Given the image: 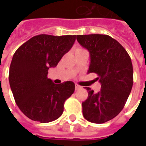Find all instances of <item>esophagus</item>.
I'll return each mask as SVG.
<instances>
[{"label":"esophagus","instance_id":"34e87169","mask_svg":"<svg viewBox=\"0 0 146 146\" xmlns=\"http://www.w3.org/2000/svg\"><path fill=\"white\" fill-rule=\"evenodd\" d=\"M80 88H81V86H80L79 84H76V90H79Z\"/></svg>","mask_w":146,"mask_h":146}]
</instances>
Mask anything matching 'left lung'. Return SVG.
I'll return each mask as SVG.
<instances>
[{"label": "left lung", "instance_id": "8db88e82", "mask_svg": "<svg viewBox=\"0 0 146 146\" xmlns=\"http://www.w3.org/2000/svg\"><path fill=\"white\" fill-rule=\"evenodd\" d=\"M77 41L90 54L88 74L96 73L102 88H90L82 103L83 115L89 122L103 123L114 119L124 107L133 84V68L128 53L116 40L107 35H78Z\"/></svg>", "mask_w": 146, "mask_h": 146}]
</instances>
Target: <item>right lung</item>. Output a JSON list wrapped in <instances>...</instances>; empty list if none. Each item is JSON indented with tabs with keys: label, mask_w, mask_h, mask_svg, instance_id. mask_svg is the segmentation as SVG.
Instances as JSON below:
<instances>
[{
	"label": "right lung",
	"mask_w": 146,
	"mask_h": 146,
	"mask_svg": "<svg viewBox=\"0 0 146 146\" xmlns=\"http://www.w3.org/2000/svg\"><path fill=\"white\" fill-rule=\"evenodd\" d=\"M75 40L76 36L41 34L28 40L14 53L9 66V85L17 106L31 120L48 123L62 115L66 100L75 91V84H55L47 75Z\"/></svg>",
	"instance_id": "1"
}]
</instances>
